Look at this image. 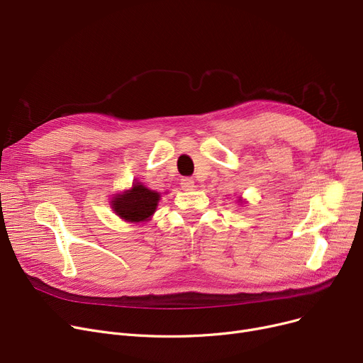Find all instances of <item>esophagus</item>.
Listing matches in <instances>:
<instances>
[{
  "label": "esophagus",
  "instance_id": "1",
  "mask_svg": "<svg viewBox=\"0 0 363 363\" xmlns=\"http://www.w3.org/2000/svg\"><path fill=\"white\" fill-rule=\"evenodd\" d=\"M181 186L184 191H189V189H193L196 185H194V181L191 178H182L181 179Z\"/></svg>",
  "mask_w": 363,
  "mask_h": 363
}]
</instances>
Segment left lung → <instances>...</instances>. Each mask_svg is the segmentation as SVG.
<instances>
[{
    "instance_id": "obj_1",
    "label": "left lung",
    "mask_w": 363,
    "mask_h": 363,
    "mask_svg": "<svg viewBox=\"0 0 363 363\" xmlns=\"http://www.w3.org/2000/svg\"><path fill=\"white\" fill-rule=\"evenodd\" d=\"M238 201H240V203H241V204H242V203H244V200H242V199H241V197H238Z\"/></svg>"
}]
</instances>
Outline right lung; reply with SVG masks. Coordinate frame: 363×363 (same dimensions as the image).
Segmentation results:
<instances>
[{
  "mask_svg": "<svg viewBox=\"0 0 363 363\" xmlns=\"http://www.w3.org/2000/svg\"><path fill=\"white\" fill-rule=\"evenodd\" d=\"M160 197V193L152 191L138 181H133L129 189L113 194L110 199V207L114 213L128 223L148 222L156 212Z\"/></svg>",
  "mask_w": 363,
  "mask_h": 363,
  "instance_id": "right-lung-1",
  "label": "right lung"
}]
</instances>
